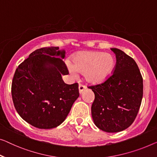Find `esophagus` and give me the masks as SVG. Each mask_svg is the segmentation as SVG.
<instances>
[{
	"label": "esophagus",
	"instance_id": "34e87169",
	"mask_svg": "<svg viewBox=\"0 0 157 157\" xmlns=\"http://www.w3.org/2000/svg\"><path fill=\"white\" fill-rule=\"evenodd\" d=\"M86 88V86L82 85V84H79V93H82V91L85 90Z\"/></svg>",
	"mask_w": 157,
	"mask_h": 157
}]
</instances>
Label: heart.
Returning <instances> with one entry per match:
<instances>
[{"label":"heart","mask_w":157,"mask_h":157,"mask_svg":"<svg viewBox=\"0 0 157 157\" xmlns=\"http://www.w3.org/2000/svg\"><path fill=\"white\" fill-rule=\"evenodd\" d=\"M115 66L114 59L109 53L86 51L75 55L72 65H69L70 71L84 73L85 78L91 84L101 83L111 75Z\"/></svg>","instance_id":"b5f03b06"}]
</instances>
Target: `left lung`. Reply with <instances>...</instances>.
<instances>
[{
	"label": "left lung",
	"instance_id": "1",
	"mask_svg": "<svg viewBox=\"0 0 157 157\" xmlns=\"http://www.w3.org/2000/svg\"><path fill=\"white\" fill-rule=\"evenodd\" d=\"M113 73L104 82L89 86L94 93L92 105L94 123L100 130L118 132L134 122L143 96V79L132 58L118 48Z\"/></svg>",
	"mask_w": 157,
	"mask_h": 157
}]
</instances>
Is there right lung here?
Instances as JSON below:
<instances>
[{
    "mask_svg": "<svg viewBox=\"0 0 157 157\" xmlns=\"http://www.w3.org/2000/svg\"><path fill=\"white\" fill-rule=\"evenodd\" d=\"M58 47L36 49L16 69L12 82L14 106L23 120L40 129L60 125L78 99V84L67 85L62 75L68 74Z\"/></svg>",
    "mask_w": 157,
    "mask_h": 157,
    "instance_id": "obj_1",
    "label": "right lung"
}]
</instances>
